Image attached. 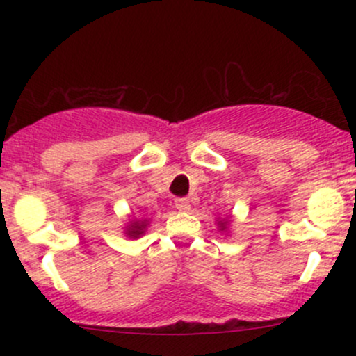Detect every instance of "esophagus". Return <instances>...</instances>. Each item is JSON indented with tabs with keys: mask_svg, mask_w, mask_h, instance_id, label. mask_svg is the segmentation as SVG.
Instances as JSON below:
<instances>
[{
	"mask_svg": "<svg viewBox=\"0 0 356 356\" xmlns=\"http://www.w3.org/2000/svg\"><path fill=\"white\" fill-rule=\"evenodd\" d=\"M175 207H177L179 211L182 212H187L191 209V201L187 197H179L175 199Z\"/></svg>",
	"mask_w": 356,
	"mask_h": 356,
	"instance_id": "esophagus-1",
	"label": "esophagus"
}]
</instances>
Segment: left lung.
<instances>
[{"mask_svg":"<svg viewBox=\"0 0 356 356\" xmlns=\"http://www.w3.org/2000/svg\"><path fill=\"white\" fill-rule=\"evenodd\" d=\"M219 231H227V226H229V219H220L218 220Z\"/></svg>","mask_w":356,"mask_h":356,"instance_id":"1","label":"left lung"}]
</instances>
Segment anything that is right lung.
Returning <instances> with one entry per match:
<instances>
[{
  "label": "right lung",
  "mask_w": 356,
  "mask_h": 356,
  "mask_svg": "<svg viewBox=\"0 0 356 356\" xmlns=\"http://www.w3.org/2000/svg\"><path fill=\"white\" fill-rule=\"evenodd\" d=\"M147 224H149V220H147V219L130 220L129 226L125 227V234L129 236L130 239H138L140 236H144V232L147 229Z\"/></svg>",
  "instance_id": "right-lung-1"
}]
</instances>
